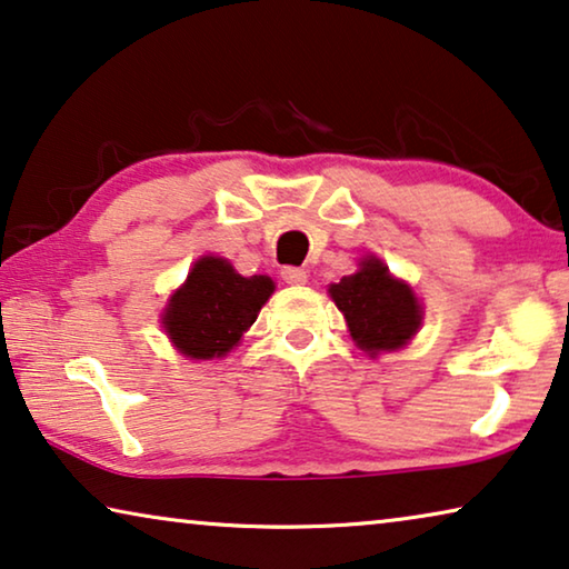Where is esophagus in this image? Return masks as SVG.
Here are the masks:
<instances>
[{
    "instance_id": "esophagus-1",
    "label": "esophagus",
    "mask_w": 569,
    "mask_h": 569,
    "mask_svg": "<svg viewBox=\"0 0 569 569\" xmlns=\"http://www.w3.org/2000/svg\"><path fill=\"white\" fill-rule=\"evenodd\" d=\"M281 278H283L288 286H303V283H307L309 276H307V270H303V268H291V266H288V268L281 270Z\"/></svg>"
}]
</instances>
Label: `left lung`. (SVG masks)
I'll return each instance as SVG.
<instances>
[{
	"mask_svg": "<svg viewBox=\"0 0 569 569\" xmlns=\"http://www.w3.org/2000/svg\"><path fill=\"white\" fill-rule=\"evenodd\" d=\"M335 303L360 350L370 358L380 350H398L417 335L421 307L406 283L396 281L378 258H366L358 273L329 286Z\"/></svg>",
	"mask_w": 569,
	"mask_h": 569,
	"instance_id": "8db88e82",
	"label": "left lung"
}]
</instances>
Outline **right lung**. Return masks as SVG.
<instances>
[{"mask_svg": "<svg viewBox=\"0 0 569 569\" xmlns=\"http://www.w3.org/2000/svg\"><path fill=\"white\" fill-rule=\"evenodd\" d=\"M268 276L242 278L222 258H201L168 303L163 325L186 358H222L273 293Z\"/></svg>", "mask_w": 569, "mask_h": 569, "instance_id": "1", "label": "right lung"}]
</instances>
